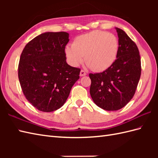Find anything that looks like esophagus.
<instances>
[{"instance_id":"34e87169","label":"esophagus","mask_w":158,"mask_h":158,"mask_svg":"<svg viewBox=\"0 0 158 158\" xmlns=\"http://www.w3.org/2000/svg\"><path fill=\"white\" fill-rule=\"evenodd\" d=\"M85 75H86V73L83 70H81V72H80V76L83 77V76H85Z\"/></svg>"}]
</instances>
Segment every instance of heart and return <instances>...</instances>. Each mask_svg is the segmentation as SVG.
<instances>
[{"label": "heart", "instance_id": "heart-1", "mask_svg": "<svg viewBox=\"0 0 158 158\" xmlns=\"http://www.w3.org/2000/svg\"><path fill=\"white\" fill-rule=\"evenodd\" d=\"M118 41L112 33L100 31H92L77 36L73 45L65 48L69 62L77 66L83 61L94 71L101 72L109 69L116 60Z\"/></svg>", "mask_w": 158, "mask_h": 158}]
</instances>
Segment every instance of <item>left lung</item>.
I'll return each instance as SVG.
<instances>
[{"instance_id": "8db88e82", "label": "left lung", "mask_w": 158, "mask_h": 158, "mask_svg": "<svg viewBox=\"0 0 158 158\" xmlns=\"http://www.w3.org/2000/svg\"><path fill=\"white\" fill-rule=\"evenodd\" d=\"M119 37L117 59L113 64L99 73H89L90 95L96 105L106 110L123 108L132 98L141 74V62L136 43L122 29L116 28Z\"/></svg>"}]
</instances>
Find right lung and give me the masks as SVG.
Wrapping results in <instances>:
<instances>
[{
    "mask_svg": "<svg viewBox=\"0 0 158 158\" xmlns=\"http://www.w3.org/2000/svg\"><path fill=\"white\" fill-rule=\"evenodd\" d=\"M66 32H45L28 42L18 65L22 92L31 105L43 112L60 109L68 98L81 69L66 62Z\"/></svg>",
    "mask_w": 158,
    "mask_h": 158,
    "instance_id": "obj_1",
    "label": "right lung"
}]
</instances>
